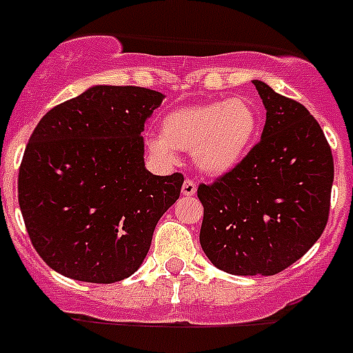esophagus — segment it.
Here are the masks:
<instances>
[{"instance_id":"obj_1","label":"esophagus","mask_w":353,"mask_h":353,"mask_svg":"<svg viewBox=\"0 0 353 353\" xmlns=\"http://www.w3.org/2000/svg\"><path fill=\"white\" fill-rule=\"evenodd\" d=\"M181 192H183V195H185V197H192V195H195V192H197V185H195L192 179H186V181L183 183Z\"/></svg>"}]
</instances>
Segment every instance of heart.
Returning <instances> with one entry per match:
<instances>
[{"label": "heart", "mask_w": 353, "mask_h": 353, "mask_svg": "<svg viewBox=\"0 0 353 353\" xmlns=\"http://www.w3.org/2000/svg\"><path fill=\"white\" fill-rule=\"evenodd\" d=\"M262 129L256 103L248 97L194 103L167 112L161 134L149 138L152 158L174 163L177 150L192 154V163L206 176L235 170L253 149Z\"/></svg>", "instance_id": "heart-1"}]
</instances>
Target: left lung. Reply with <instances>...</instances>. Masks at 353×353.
I'll use <instances>...</instances> for the list:
<instances>
[{
    "mask_svg": "<svg viewBox=\"0 0 353 353\" xmlns=\"http://www.w3.org/2000/svg\"><path fill=\"white\" fill-rule=\"evenodd\" d=\"M265 108L262 138L213 185H199V241L221 271L271 276L300 260L327 226L332 150L300 102L253 81Z\"/></svg>",
    "mask_w": 353,
    "mask_h": 353,
    "instance_id": "1",
    "label": "left lung"
}]
</instances>
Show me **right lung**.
<instances>
[{"instance_id": "1", "label": "right lung", "mask_w": 353, "mask_h": 353, "mask_svg": "<svg viewBox=\"0 0 353 353\" xmlns=\"http://www.w3.org/2000/svg\"><path fill=\"white\" fill-rule=\"evenodd\" d=\"M165 94L91 85L50 109L32 132L17 194L35 251L71 280L114 283L138 271L181 174L145 168L143 127Z\"/></svg>"}]
</instances>
